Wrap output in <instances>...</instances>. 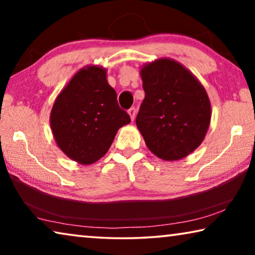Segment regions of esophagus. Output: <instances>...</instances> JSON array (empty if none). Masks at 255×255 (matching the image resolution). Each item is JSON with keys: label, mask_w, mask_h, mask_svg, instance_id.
Masks as SVG:
<instances>
[{"label": "esophagus", "mask_w": 255, "mask_h": 255, "mask_svg": "<svg viewBox=\"0 0 255 255\" xmlns=\"http://www.w3.org/2000/svg\"><path fill=\"white\" fill-rule=\"evenodd\" d=\"M128 115L130 116V119L131 120L135 119V117H136V109H135V107H131L130 109L128 110Z\"/></svg>", "instance_id": "1"}]
</instances>
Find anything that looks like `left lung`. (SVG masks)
Masks as SVG:
<instances>
[{"label": "left lung", "mask_w": 255, "mask_h": 255, "mask_svg": "<svg viewBox=\"0 0 255 255\" xmlns=\"http://www.w3.org/2000/svg\"><path fill=\"white\" fill-rule=\"evenodd\" d=\"M145 99L136 118L148 149L164 161L187 157L205 139L211 119L207 91L187 67L158 58L140 68Z\"/></svg>", "instance_id": "left-lung-1"}]
</instances>
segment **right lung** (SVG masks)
<instances>
[{
	"mask_svg": "<svg viewBox=\"0 0 255 255\" xmlns=\"http://www.w3.org/2000/svg\"><path fill=\"white\" fill-rule=\"evenodd\" d=\"M49 123L59 149L73 161L90 165L105 156L119 128L130 123V117L119 108L106 68L88 65L59 92Z\"/></svg>",
	"mask_w": 255,
	"mask_h": 255,
	"instance_id": "add662e5",
	"label": "right lung"
}]
</instances>
